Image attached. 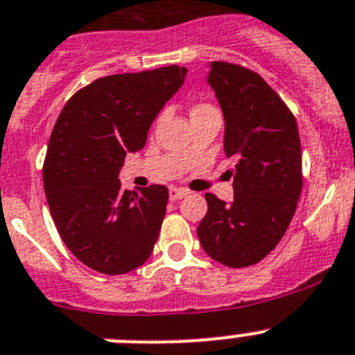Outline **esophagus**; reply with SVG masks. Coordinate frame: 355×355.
I'll return each instance as SVG.
<instances>
[{"label": "esophagus", "instance_id": "1", "mask_svg": "<svg viewBox=\"0 0 355 355\" xmlns=\"http://www.w3.org/2000/svg\"><path fill=\"white\" fill-rule=\"evenodd\" d=\"M184 196H187V190H181V188L172 187L171 190H168V197H171V200H180L183 199Z\"/></svg>", "mask_w": 355, "mask_h": 355}]
</instances>
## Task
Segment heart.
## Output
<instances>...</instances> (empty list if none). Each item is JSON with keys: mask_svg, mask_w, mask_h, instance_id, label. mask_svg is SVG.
<instances>
[{"mask_svg": "<svg viewBox=\"0 0 355 355\" xmlns=\"http://www.w3.org/2000/svg\"><path fill=\"white\" fill-rule=\"evenodd\" d=\"M197 110H211V106H206V105H199L193 108V112H197Z\"/></svg>", "mask_w": 355, "mask_h": 355, "instance_id": "heart-1", "label": "heart"}]
</instances>
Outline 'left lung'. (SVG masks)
Instances as JSON below:
<instances>
[{
  "label": "left lung",
  "instance_id": "left-lung-1",
  "mask_svg": "<svg viewBox=\"0 0 355 355\" xmlns=\"http://www.w3.org/2000/svg\"><path fill=\"white\" fill-rule=\"evenodd\" d=\"M206 81L224 115V153L236 162L231 202L206 193L197 227L209 258L241 268L261 261L286 233L302 190L297 122L259 74L209 62Z\"/></svg>",
  "mask_w": 355,
  "mask_h": 355
}]
</instances>
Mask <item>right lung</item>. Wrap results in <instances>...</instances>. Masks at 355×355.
I'll return each mask as SVG.
<instances>
[{
  "mask_svg": "<svg viewBox=\"0 0 355 355\" xmlns=\"http://www.w3.org/2000/svg\"><path fill=\"white\" fill-rule=\"evenodd\" d=\"M187 67L99 78L65 103L44 162V192L62 240L83 265L106 275L135 270L149 258L167 211L168 190H122L128 153L181 89Z\"/></svg>",
  "mask_w": 355,
  "mask_h": 355,
  "instance_id": "1",
  "label": "right lung"
}]
</instances>
